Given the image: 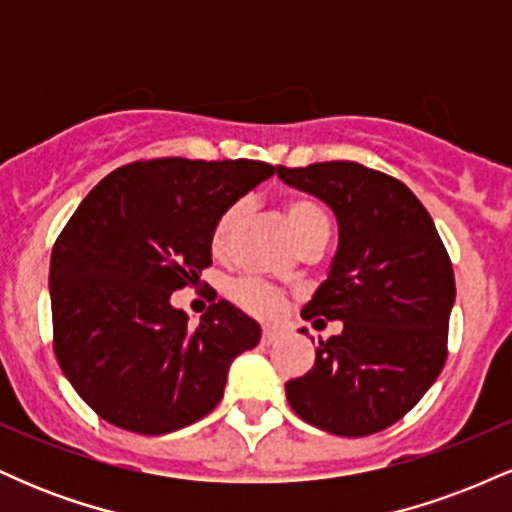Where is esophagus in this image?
Wrapping results in <instances>:
<instances>
[{"instance_id": "34e87169", "label": "esophagus", "mask_w": 512, "mask_h": 512, "mask_svg": "<svg viewBox=\"0 0 512 512\" xmlns=\"http://www.w3.org/2000/svg\"><path fill=\"white\" fill-rule=\"evenodd\" d=\"M281 339V334L276 332V330H264L262 332V344L264 346H272V344H276Z\"/></svg>"}]
</instances>
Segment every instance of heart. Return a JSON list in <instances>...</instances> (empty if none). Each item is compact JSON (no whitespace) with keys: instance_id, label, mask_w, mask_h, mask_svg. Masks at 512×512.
I'll return each mask as SVG.
<instances>
[{"instance_id":"1","label":"heart","mask_w":512,"mask_h":512,"mask_svg":"<svg viewBox=\"0 0 512 512\" xmlns=\"http://www.w3.org/2000/svg\"><path fill=\"white\" fill-rule=\"evenodd\" d=\"M245 216V202L231 204L219 221L214 223V231H211V248L214 252H226L228 243H231L233 233L240 226ZM284 219L289 223L293 238L298 240L301 248L315 243H327L330 238V221H327L325 211L320 209V204H315L313 199L305 197H291L284 202ZM228 296L233 298V303L240 305L245 313L262 317V320H274L284 313L286 296L284 291H279L276 286L267 284L260 279H238L228 286Z\"/></svg>"}]
</instances>
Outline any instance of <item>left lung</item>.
Listing matches in <instances>:
<instances>
[{"mask_svg":"<svg viewBox=\"0 0 512 512\" xmlns=\"http://www.w3.org/2000/svg\"><path fill=\"white\" fill-rule=\"evenodd\" d=\"M276 175L337 216V255L301 315L317 327L344 322L342 334L317 344L315 366L286 383V399L334 436L385 431L416 407L448 358V250L424 204L392 175L354 161L276 166Z\"/></svg>","mask_w":512,"mask_h":512,"instance_id":"left-lung-1","label":"left lung"}]
</instances>
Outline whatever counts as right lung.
Returning <instances> with one entry per match:
<instances>
[{
	"label": "right lung",
	"instance_id": "add662e5",
	"mask_svg": "<svg viewBox=\"0 0 512 512\" xmlns=\"http://www.w3.org/2000/svg\"><path fill=\"white\" fill-rule=\"evenodd\" d=\"M274 175L250 158H154L113 170L88 192L52 248V346L101 419L144 436L178 431L221 402L228 366L260 325L228 301L197 327L170 305L211 264V231Z\"/></svg>",
	"mask_w": 512,
	"mask_h": 512
}]
</instances>
